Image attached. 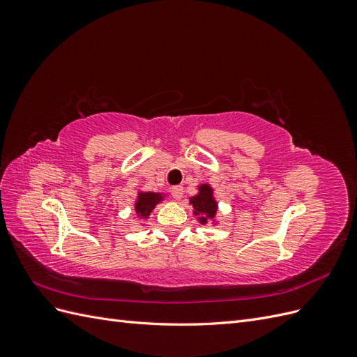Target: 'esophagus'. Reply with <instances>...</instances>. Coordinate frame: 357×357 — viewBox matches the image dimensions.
Listing matches in <instances>:
<instances>
[{
	"mask_svg": "<svg viewBox=\"0 0 357 357\" xmlns=\"http://www.w3.org/2000/svg\"><path fill=\"white\" fill-rule=\"evenodd\" d=\"M183 193H185V189H183L181 186H174V188H171V195H172V198L177 199V201L183 198Z\"/></svg>",
	"mask_w": 357,
	"mask_h": 357,
	"instance_id": "34e87169",
	"label": "esophagus"
}]
</instances>
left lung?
Wrapping results in <instances>:
<instances>
[{
    "label": "left lung",
    "mask_w": 357,
    "mask_h": 357,
    "mask_svg": "<svg viewBox=\"0 0 357 357\" xmlns=\"http://www.w3.org/2000/svg\"><path fill=\"white\" fill-rule=\"evenodd\" d=\"M190 204L195 208V214H202L199 218L201 223H207V219H214L215 210H218V204L213 198V189L208 185H202L199 188V193L197 197L190 198Z\"/></svg>",
    "instance_id": "8db88e82"
}]
</instances>
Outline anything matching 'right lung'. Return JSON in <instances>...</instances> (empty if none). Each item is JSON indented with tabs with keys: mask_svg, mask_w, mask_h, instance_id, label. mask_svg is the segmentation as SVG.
Returning <instances> with one entry per match:
<instances>
[{
	"mask_svg": "<svg viewBox=\"0 0 357 357\" xmlns=\"http://www.w3.org/2000/svg\"><path fill=\"white\" fill-rule=\"evenodd\" d=\"M160 201H162V195H159V193H153V192L139 193L135 204V211L139 215H143V218H147L150 211L155 208V205Z\"/></svg>",
	"mask_w": 357,
	"mask_h": 357,
	"instance_id": "right-lung-1",
	"label": "right lung"
}]
</instances>
